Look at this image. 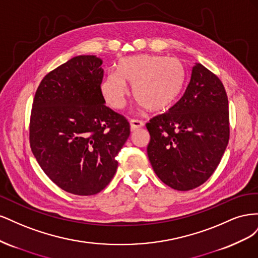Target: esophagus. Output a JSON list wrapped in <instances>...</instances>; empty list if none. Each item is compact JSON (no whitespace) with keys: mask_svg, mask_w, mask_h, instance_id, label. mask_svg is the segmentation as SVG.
I'll return each instance as SVG.
<instances>
[{"mask_svg":"<svg viewBox=\"0 0 258 258\" xmlns=\"http://www.w3.org/2000/svg\"><path fill=\"white\" fill-rule=\"evenodd\" d=\"M144 126V123L141 120H138V119H131L130 120V129L131 131H136L137 129L142 128Z\"/></svg>","mask_w":258,"mask_h":258,"instance_id":"obj_1","label":"esophagus"}]
</instances>
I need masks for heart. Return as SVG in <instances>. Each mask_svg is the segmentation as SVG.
Returning <instances> with one entry per match:
<instances>
[{"label": "heart", "mask_w": 258, "mask_h": 258, "mask_svg": "<svg viewBox=\"0 0 258 258\" xmlns=\"http://www.w3.org/2000/svg\"><path fill=\"white\" fill-rule=\"evenodd\" d=\"M184 66L176 58L138 54L118 61L116 73L106 74L100 90L105 102L115 110L122 108L131 85L132 97L145 110L158 113L172 105L185 85Z\"/></svg>", "instance_id": "obj_1"}]
</instances>
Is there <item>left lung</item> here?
Returning a JSON list of instances; mask_svg holds the SVG:
<instances>
[{
    "instance_id": "left-lung-1",
    "label": "left lung",
    "mask_w": 258,
    "mask_h": 258,
    "mask_svg": "<svg viewBox=\"0 0 258 258\" xmlns=\"http://www.w3.org/2000/svg\"><path fill=\"white\" fill-rule=\"evenodd\" d=\"M148 159L155 173L176 190H190L213 174L229 141L228 98L220 79L192 67L183 97L146 123Z\"/></svg>"
}]
</instances>
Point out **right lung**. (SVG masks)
Returning <instances> with one entry per match:
<instances>
[{
    "mask_svg": "<svg viewBox=\"0 0 258 258\" xmlns=\"http://www.w3.org/2000/svg\"><path fill=\"white\" fill-rule=\"evenodd\" d=\"M102 59L77 56L49 72L35 92L31 150L45 174L79 196L100 192L112 181L116 155L130 136L123 116L105 105Z\"/></svg>",
    "mask_w": 258,
    "mask_h": 258,
    "instance_id": "1",
    "label": "right lung"
}]
</instances>
